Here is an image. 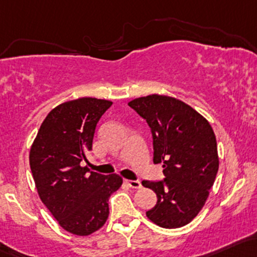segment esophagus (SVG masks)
<instances>
[{"instance_id":"obj_1","label":"esophagus","mask_w":257,"mask_h":257,"mask_svg":"<svg viewBox=\"0 0 257 257\" xmlns=\"http://www.w3.org/2000/svg\"><path fill=\"white\" fill-rule=\"evenodd\" d=\"M125 183L129 185V187L133 188V189L142 188V183H140L139 180H129V179H126Z\"/></svg>"}]
</instances>
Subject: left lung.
<instances>
[{"instance_id":"1","label":"left lung","mask_w":257,"mask_h":257,"mask_svg":"<svg viewBox=\"0 0 257 257\" xmlns=\"http://www.w3.org/2000/svg\"><path fill=\"white\" fill-rule=\"evenodd\" d=\"M151 128L154 163H162L165 180H143L157 202L146 216L174 229L190 223L206 202L218 172L216 135L204 115L176 97L152 94L128 102Z\"/></svg>"}]
</instances>
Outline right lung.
Instances as JSON below:
<instances>
[{
  "mask_svg": "<svg viewBox=\"0 0 257 257\" xmlns=\"http://www.w3.org/2000/svg\"><path fill=\"white\" fill-rule=\"evenodd\" d=\"M112 101L79 97L52 109L29 152L36 190L58 224L74 235H90L108 218V199L122 185L118 174L81 167L92 149L96 124Z\"/></svg>",
  "mask_w": 257,
  "mask_h": 257,
  "instance_id": "1",
  "label": "right lung"
}]
</instances>
